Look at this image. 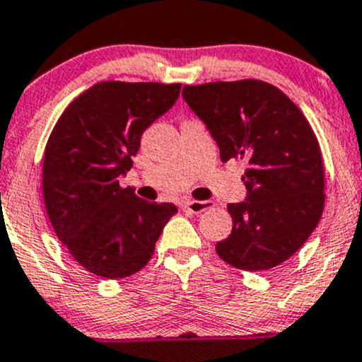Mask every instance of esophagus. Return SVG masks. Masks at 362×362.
Returning <instances> with one entry per match:
<instances>
[{
    "label": "esophagus",
    "mask_w": 362,
    "mask_h": 362,
    "mask_svg": "<svg viewBox=\"0 0 362 362\" xmlns=\"http://www.w3.org/2000/svg\"><path fill=\"white\" fill-rule=\"evenodd\" d=\"M209 207H211V204L204 202V200H187L184 204V211L190 212V214H200Z\"/></svg>",
    "instance_id": "obj_1"
}]
</instances>
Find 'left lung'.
<instances>
[{"label":"left lung","instance_id":"left-lung-1","mask_svg":"<svg viewBox=\"0 0 362 362\" xmlns=\"http://www.w3.org/2000/svg\"><path fill=\"white\" fill-rule=\"evenodd\" d=\"M185 103L221 160L241 158L246 199L229 204L233 230L216 245L230 267L272 269L293 256L324 211V163L307 117L275 86L246 79L184 86Z\"/></svg>","mask_w":362,"mask_h":362}]
</instances>
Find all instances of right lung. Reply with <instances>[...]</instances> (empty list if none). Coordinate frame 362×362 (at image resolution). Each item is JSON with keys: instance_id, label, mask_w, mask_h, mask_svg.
I'll return each instance as SVG.
<instances>
[{"instance_id": "add662e5", "label": "right lung", "mask_w": 362, "mask_h": 362, "mask_svg": "<svg viewBox=\"0 0 362 362\" xmlns=\"http://www.w3.org/2000/svg\"><path fill=\"white\" fill-rule=\"evenodd\" d=\"M180 84L99 82L69 104L43 156V199L57 238L81 267L117 280L150 261L177 212L148 202L119 177L133 167L141 134L175 104Z\"/></svg>"}]
</instances>
